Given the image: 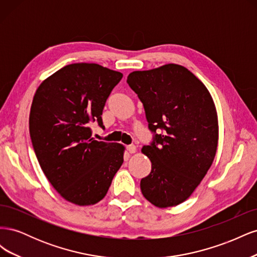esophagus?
Returning <instances> with one entry per match:
<instances>
[{
	"label": "esophagus",
	"mask_w": 257,
	"mask_h": 257,
	"mask_svg": "<svg viewBox=\"0 0 257 257\" xmlns=\"http://www.w3.org/2000/svg\"><path fill=\"white\" fill-rule=\"evenodd\" d=\"M126 149H127V151H128L130 153H135V152L137 151L135 145H130V146H127Z\"/></svg>",
	"instance_id": "34e87169"
}]
</instances>
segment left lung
I'll list each match as a JSON object with an SVG mask.
<instances>
[{"label":"left lung","mask_w":257,"mask_h":257,"mask_svg":"<svg viewBox=\"0 0 257 257\" xmlns=\"http://www.w3.org/2000/svg\"><path fill=\"white\" fill-rule=\"evenodd\" d=\"M127 83L144 105L155 144L142 152L151 161V173L141 181L145 198L158 208L188 199L211 167L219 143V121L206 85L188 68L165 64L135 71Z\"/></svg>","instance_id":"8db88e82"}]
</instances>
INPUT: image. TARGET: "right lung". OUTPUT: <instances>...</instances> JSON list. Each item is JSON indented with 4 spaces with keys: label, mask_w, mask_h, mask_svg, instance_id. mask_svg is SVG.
<instances>
[{
    "label": "right lung",
    "mask_w": 257,
    "mask_h": 257,
    "mask_svg": "<svg viewBox=\"0 0 257 257\" xmlns=\"http://www.w3.org/2000/svg\"><path fill=\"white\" fill-rule=\"evenodd\" d=\"M120 72L74 63L47 77L30 111V135L41 168L65 200L90 206L102 200L121 167L125 147L94 141L90 123L103 127L102 112Z\"/></svg>",
    "instance_id": "1"
}]
</instances>
